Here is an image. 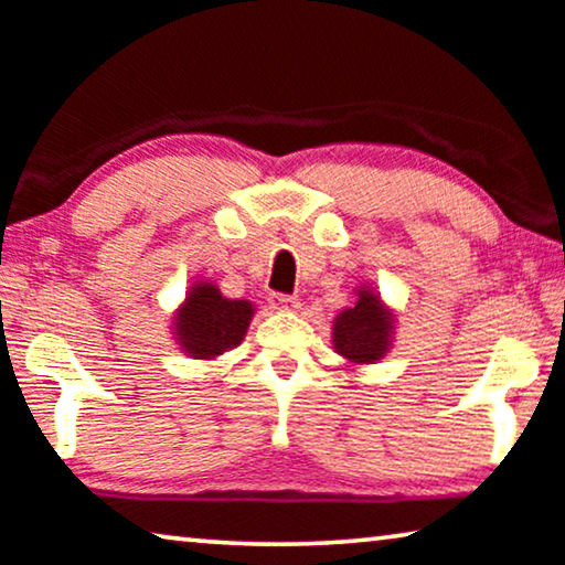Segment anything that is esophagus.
<instances>
[{
    "instance_id": "1",
    "label": "esophagus",
    "mask_w": 565,
    "mask_h": 565,
    "mask_svg": "<svg viewBox=\"0 0 565 565\" xmlns=\"http://www.w3.org/2000/svg\"><path fill=\"white\" fill-rule=\"evenodd\" d=\"M271 305L281 312H297L299 309V299L289 297V294H271Z\"/></svg>"
}]
</instances>
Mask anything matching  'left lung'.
Returning <instances> with one entry per match:
<instances>
[{
	"instance_id": "obj_1",
	"label": "left lung",
	"mask_w": 565,
	"mask_h": 565,
	"mask_svg": "<svg viewBox=\"0 0 565 565\" xmlns=\"http://www.w3.org/2000/svg\"><path fill=\"white\" fill-rule=\"evenodd\" d=\"M396 315L369 284L355 286V301L332 320V348L345 369L379 363L394 345Z\"/></svg>"
}]
</instances>
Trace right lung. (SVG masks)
Returning <instances> with one entry per match:
<instances>
[{
	"mask_svg": "<svg viewBox=\"0 0 565 565\" xmlns=\"http://www.w3.org/2000/svg\"><path fill=\"white\" fill-rule=\"evenodd\" d=\"M256 305L248 299L222 297L220 286L202 279L189 286L186 299L171 317V335L196 361H214L243 343Z\"/></svg>",
	"mask_w": 565,
	"mask_h": 565,
	"instance_id": "1",
	"label": "right lung"
}]
</instances>
